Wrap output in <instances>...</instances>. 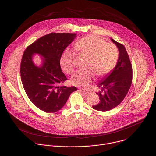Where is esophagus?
Returning <instances> with one entry per match:
<instances>
[{
	"instance_id": "obj_1",
	"label": "esophagus",
	"mask_w": 156,
	"mask_h": 156,
	"mask_svg": "<svg viewBox=\"0 0 156 156\" xmlns=\"http://www.w3.org/2000/svg\"><path fill=\"white\" fill-rule=\"evenodd\" d=\"M80 91L83 93V94H84V95H87V94H90V92L87 91H85V90H80Z\"/></svg>"
}]
</instances>
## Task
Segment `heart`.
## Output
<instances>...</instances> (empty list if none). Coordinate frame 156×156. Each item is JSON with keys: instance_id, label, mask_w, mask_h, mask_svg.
<instances>
[{"instance_id": "heart-1", "label": "heart", "mask_w": 156, "mask_h": 156, "mask_svg": "<svg viewBox=\"0 0 156 156\" xmlns=\"http://www.w3.org/2000/svg\"><path fill=\"white\" fill-rule=\"evenodd\" d=\"M75 49L89 57L86 68L78 70L71 77L72 84L81 87H88L93 79V73L98 76H103L112 70L117 60L116 48L112 44H105V41L96 36H90L81 39L74 45ZM74 52L66 49L63 52L60 63L63 70L71 74L74 70L73 59Z\"/></svg>"}]
</instances>
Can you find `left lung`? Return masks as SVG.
Returning <instances> with one entry per match:
<instances>
[{"mask_svg":"<svg viewBox=\"0 0 156 156\" xmlns=\"http://www.w3.org/2000/svg\"><path fill=\"white\" fill-rule=\"evenodd\" d=\"M119 50V58L114 69L98 83L101 91L96 94L100 102L92 107L97 110H110L119 105L127 94L132 81V66L125 48L110 38Z\"/></svg>","mask_w":156,"mask_h":156,"instance_id":"1","label":"left lung"}]
</instances>
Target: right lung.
Segmentation results:
<instances>
[{
  "label": "right lung",
  "mask_w": 156,
  "mask_h": 156,
  "mask_svg": "<svg viewBox=\"0 0 156 156\" xmlns=\"http://www.w3.org/2000/svg\"><path fill=\"white\" fill-rule=\"evenodd\" d=\"M76 37V33H52L38 39L26 49L22 57L20 75L25 92L31 101L47 113L60 110L75 86H59L67 80L60 67L64 50ZM37 54L41 64L37 66L33 57Z\"/></svg>",
  "instance_id": "1"
}]
</instances>
